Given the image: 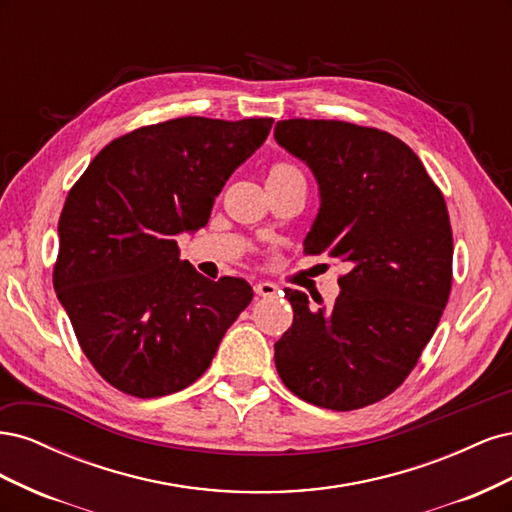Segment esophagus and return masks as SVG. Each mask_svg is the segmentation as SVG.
Instances as JSON below:
<instances>
[{"label": "esophagus", "instance_id": "1", "mask_svg": "<svg viewBox=\"0 0 512 512\" xmlns=\"http://www.w3.org/2000/svg\"><path fill=\"white\" fill-rule=\"evenodd\" d=\"M277 290H280V288H277L273 282H256L254 284V292L258 294V297H265V299L275 297Z\"/></svg>", "mask_w": 512, "mask_h": 512}]
</instances>
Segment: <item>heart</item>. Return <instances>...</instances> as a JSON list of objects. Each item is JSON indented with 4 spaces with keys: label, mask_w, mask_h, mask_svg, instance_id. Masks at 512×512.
Masks as SVG:
<instances>
[{
    "label": "heart",
    "mask_w": 512,
    "mask_h": 512,
    "mask_svg": "<svg viewBox=\"0 0 512 512\" xmlns=\"http://www.w3.org/2000/svg\"><path fill=\"white\" fill-rule=\"evenodd\" d=\"M292 173H301V170L294 166V164H288V162H277L269 168V175L267 179H282V177H288Z\"/></svg>",
    "instance_id": "b5f03b06"
}]
</instances>
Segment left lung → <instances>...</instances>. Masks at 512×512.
<instances>
[{
	"mask_svg": "<svg viewBox=\"0 0 512 512\" xmlns=\"http://www.w3.org/2000/svg\"><path fill=\"white\" fill-rule=\"evenodd\" d=\"M275 141L312 168L320 188L305 254L327 252L350 269L331 307L284 290L294 318L275 344L277 374L309 404L359 410L410 376L448 303L453 230L444 196L416 153L378 128L286 119Z\"/></svg>",
	"mask_w": 512,
	"mask_h": 512,
	"instance_id": "obj_1",
	"label": "left lung"
}]
</instances>
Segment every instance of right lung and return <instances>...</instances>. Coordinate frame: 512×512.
<instances>
[{"mask_svg": "<svg viewBox=\"0 0 512 512\" xmlns=\"http://www.w3.org/2000/svg\"><path fill=\"white\" fill-rule=\"evenodd\" d=\"M271 126L153 123L108 143L72 185L53 286L89 363L117 391L151 399L190 386L250 305L241 277L211 282L181 260L177 235L209 222L215 196Z\"/></svg>", "mask_w": 512, "mask_h": 512, "instance_id": "1", "label": "right lung"}]
</instances>
